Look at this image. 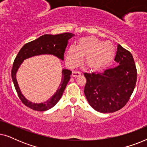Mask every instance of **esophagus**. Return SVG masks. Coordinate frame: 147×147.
Returning a JSON list of instances; mask_svg holds the SVG:
<instances>
[{
  "label": "esophagus",
  "mask_w": 147,
  "mask_h": 147,
  "mask_svg": "<svg viewBox=\"0 0 147 147\" xmlns=\"http://www.w3.org/2000/svg\"><path fill=\"white\" fill-rule=\"evenodd\" d=\"M80 74H81V73L79 71H74L73 72H72V76L73 77H78V76H80Z\"/></svg>",
  "instance_id": "obj_1"
}]
</instances>
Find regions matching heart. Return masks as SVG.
Segmentation results:
<instances>
[{
    "mask_svg": "<svg viewBox=\"0 0 147 147\" xmlns=\"http://www.w3.org/2000/svg\"><path fill=\"white\" fill-rule=\"evenodd\" d=\"M114 48L111 44L104 43L94 37H84L80 39L78 45L73 44L65 53V62L70 67H75L86 56V63L92 69H100L111 61Z\"/></svg>",
    "mask_w": 147,
    "mask_h": 147,
    "instance_id": "b5f03b06",
    "label": "heart"
}]
</instances>
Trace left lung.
Returning a JSON list of instances; mask_svg holds the SVG:
<instances>
[{"mask_svg":"<svg viewBox=\"0 0 147 147\" xmlns=\"http://www.w3.org/2000/svg\"><path fill=\"white\" fill-rule=\"evenodd\" d=\"M114 61L115 67L84 74L86 99L94 110L102 113L114 112L124 107L136 85L137 72L130 52L118 45Z\"/></svg>","mask_w":147,"mask_h":147,"instance_id":"1","label":"left lung"}]
</instances>
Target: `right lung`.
<instances>
[{"label": "right lung", "instance_id": "1", "mask_svg": "<svg viewBox=\"0 0 147 147\" xmlns=\"http://www.w3.org/2000/svg\"><path fill=\"white\" fill-rule=\"evenodd\" d=\"M74 36H75L74 34L70 33L55 35H44L33 41L26 43L19 51L14 61L11 76L18 96L22 102L27 107L37 111H46L53 108L61 98L64 90L71 78L70 76L71 75V71L67 69H62L61 82L55 93L47 101L41 103H34L28 100L23 96L18 84L17 73L22 63L28 58L45 54L54 55L60 59L63 60L64 52L67 45L68 41Z\"/></svg>", "mask_w": 147, "mask_h": 147}]
</instances>
